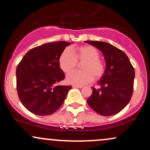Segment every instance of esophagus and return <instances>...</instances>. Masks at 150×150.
I'll return each mask as SVG.
<instances>
[{
  "mask_svg": "<svg viewBox=\"0 0 150 150\" xmlns=\"http://www.w3.org/2000/svg\"><path fill=\"white\" fill-rule=\"evenodd\" d=\"M73 87H77V88H82V87H83V86H81V85H73Z\"/></svg>",
  "mask_w": 150,
  "mask_h": 150,
  "instance_id": "obj_1",
  "label": "esophagus"
}]
</instances>
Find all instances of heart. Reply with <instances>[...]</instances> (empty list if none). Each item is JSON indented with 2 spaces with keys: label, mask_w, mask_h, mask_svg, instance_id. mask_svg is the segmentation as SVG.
<instances>
[{
  "label": "heart",
  "mask_w": 150,
  "mask_h": 150,
  "mask_svg": "<svg viewBox=\"0 0 150 150\" xmlns=\"http://www.w3.org/2000/svg\"><path fill=\"white\" fill-rule=\"evenodd\" d=\"M64 49L59 58V65L65 73H68L77 67V61L84 62L82 71H75L67 75V82L76 85H83L92 82L94 79H99L105 72V65L99 58V51L94 46H81L76 49Z\"/></svg>",
  "instance_id": "heart-1"
}]
</instances>
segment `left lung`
Listing matches in <instances>:
<instances>
[{"label":"left lung","instance_id":"left-lung-1","mask_svg":"<svg viewBox=\"0 0 150 150\" xmlns=\"http://www.w3.org/2000/svg\"><path fill=\"white\" fill-rule=\"evenodd\" d=\"M85 42L100 50L106 61L104 74L98 82L100 88L92 87L87 104L101 116H113L123 110L131 99L135 70L122 50L106 42Z\"/></svg>","mask_w":150,"mask_h":150}]
</instances>
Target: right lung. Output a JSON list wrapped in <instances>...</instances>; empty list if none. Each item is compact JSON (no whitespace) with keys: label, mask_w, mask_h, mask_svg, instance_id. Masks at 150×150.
<instances>
[{"label":"right lung","mask_w":150,"mask_h":150,"mask_svg":"<svg viewBox=\"0 0 150 150\" xmlns=\"http://www.w3.org/2000/svg\"><path fill=\"white\" fill-rule=\"evenodd\" d=\"M72 43H47L30 49L16 69L19 99L28 111L38 116L52 114L64 102L71 85H58L65 79L59 58Z\"/></svg>","instance_id":"obj_1"}]
</instances>
